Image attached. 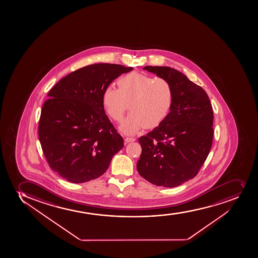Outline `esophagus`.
I'll return each mask as SVG.
<instances>
[{
    "label": "esophagus",
    "instance_id": "esophagus-1",
    "mask_svg": "<svg viewBox=\"0 0 258 258\" xmlns=\"http://www.w3.org/2000/svg\"><path fill=\"white\" fill-rule=\"evenodd\" d=\"M125 143L127 144V143H130V142H133L136 141V139L135 138H131V137H126V138L124 139Z\"/></svg>",
    "mask_w": 258,
    "mask_h": 258
}]
</instances>
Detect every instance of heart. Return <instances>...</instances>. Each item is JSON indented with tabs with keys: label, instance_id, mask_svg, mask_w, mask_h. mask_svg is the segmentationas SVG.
Instances as JSON below:
<instances>
[{
	"label": "heart",
	"instance_id": "b5f03b06",
	"mask_svg": "<svg viewBox=\"0 0 258 258\" xmlns=\"http://www.w3.org/2000/svg\"><path fill=\"white\" fill-rule=\"evenodd\" d=\"M117 89L107 87L103 91L102 105L111 119L120 122L127 104L131 113L120 125V131L133 135L142 127L154 128L164 122L174 102V90L169 81L140 72H131L118 78Z\"/></svg>",
	"mask_w": 258,
	"mask_h": 258
}]
</instances>
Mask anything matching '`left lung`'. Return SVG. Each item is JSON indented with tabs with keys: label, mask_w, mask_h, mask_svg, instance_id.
<instances>
[{
	"label": "left lung",
	"mask_w": 258,
	"mask_h": 258,
	"mask_svg": "<svg viewBox=\"0 0 258 258\" xmlns=\"http://www.w3.org/2000/svg\"><path fill=\"white\" fill-rule=\"evenodd\" d=\"M169 81L174 102L164 122L139 138L137 170L156 186L175 187L197 175L213 141V109L206 92L177 70L143 68Z\"/></svg>",
	"instance_id": "8db88e82"
}]
</instances>
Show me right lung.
<instances>
[{
  "label": "right lung",
  "instance_id": "add662e5",
  "mask_svg": "<svg viewBox=\"0 0 258 258\" xmlns=\"http://www.w3.org/2000/svg\"><path fill=\"white\" fill-rule=\"evenodd\" d=\"M133 67L90 64L58 81L47 94L39 120V141L51 169L70 182L94 180L123 147L102 105L105 88Z\"/></svg>",
  "mask_w": 258,
  "mask_h": 258
}]
</instances>
